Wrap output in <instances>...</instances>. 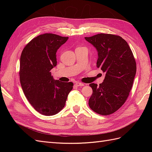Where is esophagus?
<instances>
[{"label": "esophagus", "instance_id": "34e87169", "mask_svg": "<svg viewBox=\"0 0 152 152\" xmlns=\"http://www.w3.org/2000/svg\"><path fill=\"white\" fill-rule=\"evenodd\" d=\"M75 85L78 87H80V86H84V84L82 83V82H77L75 83Z\"/></svg>", "mask_w": 152, "mask_h": 152}]
</instances>
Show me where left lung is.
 <instances>
[{"mask_svg": "<svg viewBox=\"0 0 152 152\" xmlns=\"http://www.w3.org/2000/svg\"><path fill=\"white\" fill-rule=\"evenodd\" d=\"M85 39L97 50L96 66L105 73L99 86L89 84L93 94L89 105L96 113L108 115L120 108L129 94L136 73L135 59L120 36L99 34Z\"/></svg>", "mask_w": 152, "mask_h": 152, "instance_id": "8db88e82", "label": "left lung"}]
</instances>
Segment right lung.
Instances as JSON below:
<instances>
[{"instance_id": "1", "label": "right lung", "mask_w": 152, "mask_h": 152, "mask_svg": "<svg viewBox=\"0 0 152 152\" xmlns=\"http://www.w3.org/2000/svg\"><path fill=\"white\" fill-rule=\"evenodd\" d=\"M68 39L53 34L40 35L26 45L21 54L22 89L32 107L44 115L60 112L73 89L72 82L55 80L50 72L57 65L58 49Z\"/></svg>"}]
</instances>
